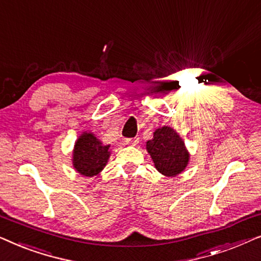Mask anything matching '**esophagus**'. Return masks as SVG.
I'll return each mask as SVG.
<instances>
[{
	"instance_id": "obj_1",
	"label": "esophagus",
	"mask_w": 261,
	"mask_h": 261,
	"mask_svg": "<svg viewBox=\"0 0 261 261\" xmlns=\"http://www.w3.org/2000/svg\"><path fill=\"white\" fill-rule=\"evenodd\" d=\"M139 142V138H133V139H127L126 144L130 146H135Z\"/></svg>"
}]
</instances>
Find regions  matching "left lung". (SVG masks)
I'll use <instances>...</instances> for the list:
<instances>
[{"mask_svg":"<svg viewBox=\"0 0 261 261\" xmlns=\"http://www.w3.org/2000/svg\"><path fill=\"white\" fill-rule=\"evenodd\" d=\"M146 149L163 176L176 177L187 169L190 153L180 135L170 126L156 128L153 139L146 142Z\"/></svg>","mask_w":261,"mask_h":261,"instance_id":"obj_1","label":"left lung"}]
</instances>
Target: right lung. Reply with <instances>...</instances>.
Wrapping results in <instances>:
<instances>
[{
    "label": "right lung",
    "mask_w": 261,
    "mask_h": 261,
    "mask_svg": "<svg viewBox=\"0 0 261 261\" xmlns=\"http://www.w3.org/2000/svg\"><path fill=\"white\" fill-rule=\"evenodd\" d=\"M110 153V145H105L92 132L85 130L74 142L72 166L81 176H97L106 167Z\"/></svg>",
    "instance_id": "add662e5"
}]
</instances>
